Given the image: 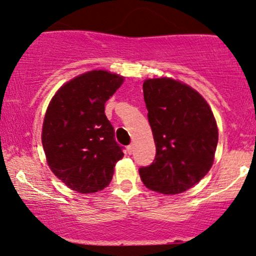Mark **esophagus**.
<instances>
[{
    "label": "esophagus",
    "mask_w": 256,
    "mask_h": 256,
    "mask_svg": "<svg viewBox=\"0 0 256 256\" xmlns=\"http://www.w3.org/2000/svg\"><path fill=\"white\" fill-rule=\"evenodd\" d=\"M126 152H128V154H132V152H134V146L132 144H130V146H126Z\"/></svg>",
    "instance_id": "esophagus-1"
}]
</instances>
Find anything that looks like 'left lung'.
I'll use <instances>...</instances> for the list:
<instances>
[{
	"mask_svg": "<svg viewBox=\"0 0 256 256\" xmlns=\"http://www.w3.org/2000/svg\"><path fill=\"white\" fill-rule=\"evenodd\" d=\"M143 95L156 154L140 168L146 188L165 195L186 192L207 174L218 144V128L206 100L171 78L146 79Z\"/></svg>",
	"mask_w": 256,
	"mask_h": 256,
	"instance_id": "left-lung-1",
	"label": "left lung"
}]
</instances>
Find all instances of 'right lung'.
Wrapping results in <instances>:
<instances>
[{
	"label": "right lung",
	"instance_id": "obj_1",
	"mask_svg": "<svg viewBox=\"0 0 256 256\" xmlns=\"http://www.w3.org/2000/svg\"><path fill=\"white\" fill-rule=\"evenodd\" d=\"M122 82L107 71L84 73L64 84L48 106L43 149L52 173L70 189L82 194L104 189L124 156L104 114V104Z\"/></svg>",
	"mask_w": 256,
	"mask_h": 256
}]
</instances>
